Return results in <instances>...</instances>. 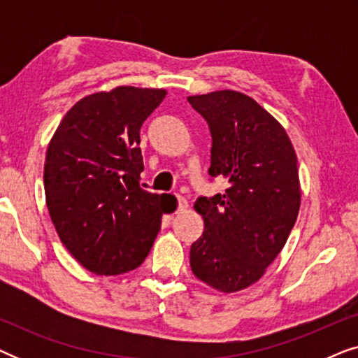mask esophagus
<instances>
[{
  "label": "esophagus",
  "instance_id": "obj_1",
  "mask_svg": "<svg viewBox=\"0 0 358 358\" xmlns=\"http://www.w3.org/2000/svg\"><path fill=\"white\" fill-rule=\"evenodd\" d=\"M187 207H189L187 200L178 195V212H184V210H187Z\"/></svg>",
  "mask_w": 358,
  "mask_h": 358
}]
</instances>
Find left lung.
I'll list each match as a JSON object with an SVG mask.
<instances>
[{
	"label": "left lung",
	"instance_id": "obj_1",
	"mask_svg": "<svg viewBox=\"0 0 358 358\" xmlns=\"http://www.w3.org/2000/svg\"><path fill=\"white\" fill-rule=\"evenodd\" d=\"M212 135L208 174L228 187L199 197L205 229L190 246L194 275L220 292L243 290L285 246L300 210L296 155L283 127L236 91L187 97Z\"/></svg>",
	"mask_w": 358,
	"mask_h": 358
}]
</instances>
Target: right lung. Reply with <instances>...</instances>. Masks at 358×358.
Masks as SVG:
<instances>
[{
    "instance_id": "right-lung-1",
    "label": "right lung",
    "mask_w": 358,
    "mask_h": 358,
    "mask_svg": "<svg viewBox=\"0 0 358 358\" xmlns=\"http://www.w3.org/2000/svg\"><path fill=\"white\" fill-rule=\"evenodd\" d=\"M164 97V90L134 86L87 96L47 148L48 213L63 246L97 275L134 271L159 233L169 195L141 187L140 129Z\"/></svg>"
}]
</instances>
